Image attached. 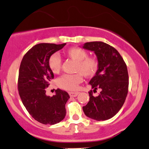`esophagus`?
Returning a JSON list of instances; mask_svg holds the SVG:
<instances>
[{
	"instance_id": "obj_1",
	"label": "esophagus",
	"mask_w": 149,
	"mask_h": 149,
	"mask_svg": "<svg viewBox=\"0 0 149 149\" xmlns=\"http://www.w3.org/2000/svg\"><path fill=\"white\" fill-rule=\"evenodd\" d=\"M78 94V92H69V95L71 97H76Z\"/></svg>"
}]
</instances>
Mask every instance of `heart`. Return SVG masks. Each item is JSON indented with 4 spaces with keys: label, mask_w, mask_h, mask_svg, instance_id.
I'll use <instances>...</instances> for the list:
<instances>
[{
    "label": "heart",
    "mask_w": 149,
    "mask_h": 149,
    "mask_svg": "<svg viewBox=\"0 0 149 149\" xmlns=\"http://www.w3.org/2000/svg\"><path fill=\"white\" fill-rule=\"evenodd\" d=\"M66 55L77 63L76 74H65L57 80L59 87L66 90H76L79 84L82 81V75L86 78H91L97 73L98 63L95 58L87 57L88 54L85 50L80 47L69 49ZM48 65L54 73H59L61 68V59L57 54H54L48 60Z\"/></svg>",
    "instance_id": "heart-1"
}]
</instances>
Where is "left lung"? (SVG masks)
Segmentation results:
<instances>
[{
    "label": "left lung",
    "mask_w": 149,
    "mask_h": 149,
    "mask_svg": "<svg viewBox=\"0 0 149 149\" xmlns=\"http://www.w3.org/2000/svg\"><path fill=\"white\" fill-rule=\"evenodd\" d=\"M84 49L94 52L98 69L89 84L93 92L101 89L98 96L88 93L89 101L82 107L84 114L91 119L101 121L113 117L123 106L128 93L129 75L127 65L119 52L101 41L86 42Z\"/></svg>",
    "instance_id": "1"
}]
</instances>
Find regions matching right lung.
<instances>
[{"label":"right lung","instance_id":"obj_1","mask_svg":"<svg viewBox=\"0 0 149 149\" xmlns=\"http://www.w3.org/2000/svg\"><path fill=\"white\" fill-rule=\"evenodd\" d=\"M65 45H36L26 53L20 63L18 88L22 102L32 118L44 125H55L66 116L69 94L58 88L56 95L51 97L46 95L45 89L54 78L48 65L49 58Z\"/></svg>","mask_w":149,"mask_h":149}]
</instances>
